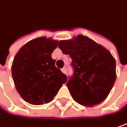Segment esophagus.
Listing matches in <instances>:
<instances>
[{
    "mask_svg": "<svg viewBox=\"0 0 127 127\" xmlns=\"http://www.w3.org/2000/svg\"><path fill=\"white\" fill-rule=\"evenodd\" d=\"M61 71H62V72H63V73H65V72H66V70H65V68H64V67H63V69L61 70Z\"/></svg>",
    "mask_w": 127,
    "mask_h": 127,
    "instance_id": "esophagus-1",
    "label": "esophagus"
}]
</instances>
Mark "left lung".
I'll return each mask as SVG.
<instances>
[{"mask_svg": "<svg viewBox=\"0 0 127 127\" xmlns=\"http://www.w3.org/2000/svg\"><path fill=\"white\" fill-rule=\"evenodd\" d=\"M58 47L72 58L74 74L66 86L73 99L88 107L103 102L116 78V60L111 52L83 35L61 40Z\"/></svg>", "mask_w": 127, "mask_h": 127, "instance_id": "obj_1", "label": "left lung"}]
</instances>
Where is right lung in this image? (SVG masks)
Segmentation results:
<instances>
[{
	"label": "right lung",
	"instance_id": "1",
	"mask_svg": "<svg viewBox=\"0 0 127 127\" xmlns=\"http://www.w3.org/2000/svg\"><path fill=\"white\" fill-rule=\"evenodd\" d=\"M57 40L46 36L34 39L24 44L14 57L12 78L17 92L27 103L42 105L53 100L67 82V76L55 67L52 52Z\"/></svg>",
	"mask_w": 127,
	"mask_h": 127
}]
</instances>
